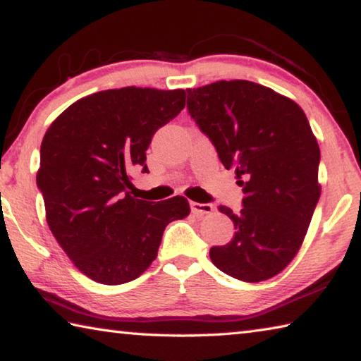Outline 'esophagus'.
<instances>
[{
    "mask_svg": "<svg viewBox=\"0 0 361 361\" xmlns=\"http://www.w3.org/2000/svg\"><path fill=\"white\" fill-rule=\"evenodd\" d=\"M189 205H191V212L195 213V215H210V213H213V209H215L212 204L191 202Z\"/></svg>",
    "mask_w": 361,
    "mask_h": 361,
    "instance_id": "esophagus-1",
    "label": "esophagus"
}]
</instances>
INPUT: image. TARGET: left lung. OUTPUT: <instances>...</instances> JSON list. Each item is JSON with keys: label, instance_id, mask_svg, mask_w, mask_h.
I'll list each match as a JSON object with an SVG mask.
<instances>
[{"label": "left lung", "instance_id": "obj_1", "mask_svg": "<svg viewBox=\"0 0 361 361\" xmlns=\"http://www.w3.org/2000/svg\"><path fill=\"white\" fill-rule=\"evenodd\" d=\"M186 92L189 114L245 194L240 212L219 207L235 234L210 259L242 282L272 279L299 252L320 199V148L309 121L288 97L243 79Z\"/></svg>", "mask_w": 361, "mask_h": 361}]
</instances>
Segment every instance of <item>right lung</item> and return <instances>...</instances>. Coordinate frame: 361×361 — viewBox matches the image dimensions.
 Listing matches in <instances>:
<instances>
[{"mask_svg":"<svg viewBox=\"0 0 361 361\" xmlns=\"http://www.w3.org/2000/svg\"><path fill=\"white\" fill-rule=\"evenodd\" d=\"M186 105L183 89H109L73 103L49 126L36 183L54 237L84 276L103 285L137 279L156 259L164 229L189 215L181 195L133 197L159 127Z\"/></svg>","mask_w":361,"mask_h":361,"instance_id":"add662e5","label":"right lung"}]
</instances>
